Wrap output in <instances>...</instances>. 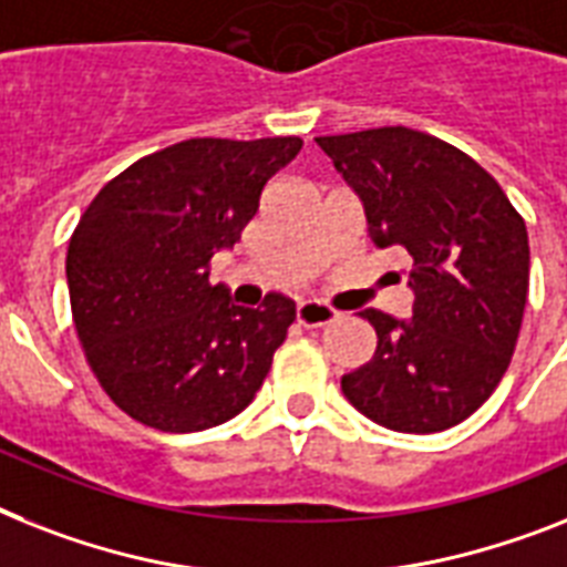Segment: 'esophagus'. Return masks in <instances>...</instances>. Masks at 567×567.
Listing matches in <instances>:
<instances>
[{"instance_id": "1", "label": "esophagus", "mask_w": 567, "mask_h": 567, "mask_svg": "<svg viewBox=\"0 0 567 567\" xmlns=\"http://www.w3.org/2000/svg\"><path fill=\"white\" fill-rule=\"evenodd\" d=\"M336 316H339V312L321 301H301L295 307V321L301 327H324L330 324V321H336Z\"/></svg>"}]
</instances>
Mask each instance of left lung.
Returning a JSON list of instances; mask_svg holds the SVG:
<instances>
[{
  "mask_svg": "<svg viewBox=\"0 0 567 567\" xmlns=\"http://www.w3.org/2000/svg\"><path fill=\"white\" fill-rule=\"evenodd\" d=\"M316 144L362 199L373 246L411 257V318L359 312L377 350L341 391L394 432L452 429L489 400L516 350L530 280L525 219L475 158L429 133L379 126Z\"/></svg>",
  "mask_w": 567,
  "mask_h": 567,
  "instance_id": "obj_1",
  "label": "left lung"
}]
</instances>
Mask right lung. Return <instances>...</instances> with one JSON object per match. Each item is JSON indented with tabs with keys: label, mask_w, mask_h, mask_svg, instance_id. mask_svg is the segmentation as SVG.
Listing matches in <instances>:
<instances>
[{
	"label": "right lung",
	"mask_w": 567,
	"mask_h": 567,
	"mask_svg": "<svg viewBox=\"0 0 567 567\" xmlns=\"http://www.w3.org/2000/svg\"><path fill=\"white\" fill-rule=\"evenodd\" d=\"M301 138H188L138 158L83 210L65 255L86 362L124 414L203 432L240 414L272 368L295 303L237 307L208 264L255 217Z\"/></svg>",
	"instance_id": "add662e5"
}]
</instances>
